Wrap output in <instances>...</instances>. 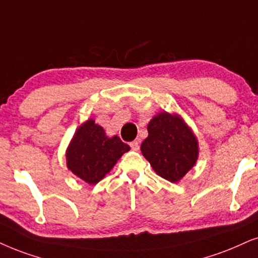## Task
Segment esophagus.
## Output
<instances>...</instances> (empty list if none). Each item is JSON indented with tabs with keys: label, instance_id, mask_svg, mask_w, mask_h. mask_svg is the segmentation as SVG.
<instances>
[{
	"label": "esophagus",
	"instance_id": "esophagus-1",
	"mask_svg": "<svg viewBox=\"0 0 258 258\" xmlns=\"http://www.w3.org/2000/svg\"><path fill=\"white\" fill-rule=\"evenodd\" d=\"M130 146H131V149L135 150V151H138V150H139L138 140H133L132 143H130Z\"/></svg>",
	"mask_w": 258,
	"mask_h": 258
}]
</instances>
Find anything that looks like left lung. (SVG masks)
Wrapping results in <instances>:
<instances>
[{
	"mask_svg": "<svg viewBox=\"0 0 258 258\" xmlns=\"http://www.w3.org/2000/svg\"><path fill=\"white\" fill-rule=\"evenodd\" d=\"M149 136L140 145L156 174L178 182L194 167L199 155L198 139L177 114L161 112L150 120Z\"/></svg>",
	"mask_w": 258,
	"mask_h": 258,
	"instance_id": "1",
	"label": "left lung"
}]
</instances>
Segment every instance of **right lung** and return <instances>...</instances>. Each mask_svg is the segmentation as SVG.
<instances>
[{
  "label": "right lung",
  "mask_w": 258,
  "mask_h": 258,
  "mask_svg": "<svg viewBox=\"0 0 258 258\" xmlns=\"http://www.w3.org/2000/svg\"><path fill=\"white\" fill-rule=\"evenodd\" d=\"M130 146L118 136L108 138L105 130L93 119L77 128L67 150V165L89 184H96L118 162Z\"/></svg>",
  "instance_id": "add662e5"
}]
</instances>
